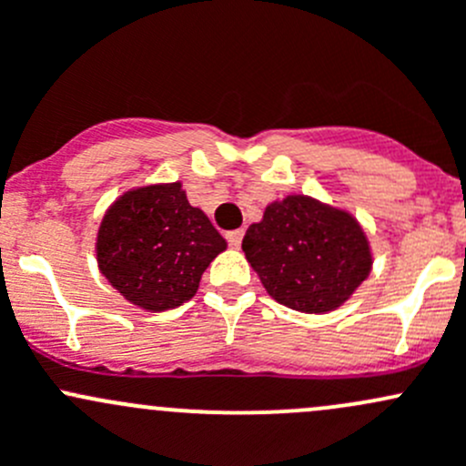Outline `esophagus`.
<instances>
[{
	"mask_svg": "<svg viewBox=\"0 0 466 466\" xmlns=\"http://www.w3.org/2000/svg\"><path fill=\"white\" fill-rule=\"evenodd\" d=\"M242 238H244L242 228H238V231H228V233H227V239H228V244H231V247H239V244H242Z\"/></svg>",
	"mask_w": 466,
	"mask_h": 466,
	"instance_id": "obj_1",
	"label": "esophagus"
}]
</instances>
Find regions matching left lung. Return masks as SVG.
<instances>
[{
    "instance_id": "1",
    "label": "left lung",
    "mask_w": 466,
    "mask_h": 466,
    "mask_svg": "<svg viewBox=\"0 0 466 466\" xmlns=\"http://www.w3.org/2000/svg\"><path fill=\"white\" fill-rule=\"evenodd\" d=\"M242 251L271 299L307 314L343 305L372 267L357 219L305 195L268 204Z\"/></svg>"
}]
</instances>
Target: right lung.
<instances>
[{"instance_id":"add662e5","label":"right lung","mask_w":466,"mask_h":466,"mask_svg":"<svg viewBox=\"0 0 466 466\" xmlns=\"http://www.w3.org/2000/svg\"><path fill=\"white\" fill-rule=\"evenodd\" d=\"M227 248L181 184L129 190L105 213L96 242L103 276L132 305L179 307L198 294L201 273Z\"/></svg>"}]
</instances>
